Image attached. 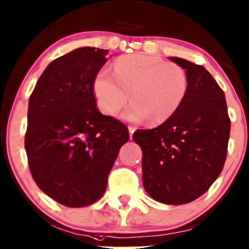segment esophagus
I'll use <instances>...</instances> for the list:
<instances>
[{"label":"esophagus","mask_w":249,"mask_h":249,"mask_svg":"<svg viewBox=\"0 0 249 249\" xmlns=\"http://www.w3.org/2000/svg\"><path fill=\"white\" fill-rule=\"evenodd\" d=\"M128 130H129V135H130V138H132V135H134V131L136 130V128L132 127V125H129Z\"/></svg>","instance_id":"obj_1"}]
</instances>
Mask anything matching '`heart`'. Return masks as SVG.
Listing matches in <instances>:
<instances>
[{"mask_svg": "<svg viewBox=\"0 0 249 249\" xmlns=\"http://www.w3.org/2000/svg\"><path fill=\"white\" fill-rule=\"evenodd\" d=\"M189 90L185 70L159 57L132 53L119 57L113 74L102 71L93 81L97 105L105 115L114 117L129 101L122 118L130 122L158 124L172 118Z\"/></svg>", "mask_w": 249, "mask_h": 249, "instance_id": "b5f03b06", "label": "heart"}]
</instances>
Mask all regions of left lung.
I'll list each match as a JSON object with an SVG mask.
<instances>
[{
	"instance_id": "left-lung-1",
	"label": "left lung",
	"mask_w": 249,
	"mask_h": 249,
	"mask_svg": "<svg viewBox=\"0 0 249 249\" xmlns=\"http://www.w3.org/2000/svg\"><path fill=\"white\" fill-rule=\"evenodd\" d=\"M189 90L172 118L154 129H138L143 185L157 201L183 205L207 192L224 167L231 121L225 95L205 67L178 57Z\"/></svg>"
}]
</instances>
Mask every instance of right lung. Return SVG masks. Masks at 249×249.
<instances>
[{"instance_id": "1", "label": "right lung", "mask_w": 249, "mask_h": 249, "mask_svg": "<svg viewBox=\"0 0 249 249\" xmlns=\"http://www.w3.org/2000/svg\"><path fill=\"white\" fill-rule=\"evenodd\" d=\"M108 50L83 47L48 65L30 97L25 150L34 182L54 201L85 207L104 195L125 124L96 107L93 81Z\"/></svg>"}]
</instances>
